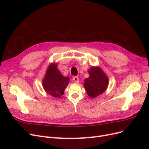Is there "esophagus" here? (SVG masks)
<instances>
[{
  "label": "esophagus",
  "instance_id": "esophagus-1",
  "mask_svg": "<svg viewBox=\"0 0 149 149\" xmlns=\"http://www.w3.org/2000/svg\"><path fill=\"white\" fill-rule=\"evenodd\" d=\"M73 81L76 83H79V78H78V76H74V77L73 78Z\"/></svg>",
  "mask_w": 149,
  "mask_h": 149
}]
</instances>
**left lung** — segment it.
<instances>
[{"label": "left lung", "instance_id": "left-lung-1", "mask_svg": "<svg viewBox=\"0 0 149 149\" xmlns=\"http://www.w3.org/2000/svg\"><path fill=\"white\" fill-rule=\"evenodd\" d=\"M89 77L84 79V87L88 95L94 98L104 93L109 84V79L100 66H92L88 70Z\"/></svg>", "mask_w": 149, "mask_h": 149}]
</instances>
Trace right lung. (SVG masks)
<instances>
[{
  "label": "right lung",
  "mask_w": 149,
  "mask_h": 149,
  "mask_svg": "<svg viewBox=\"0 0 149 149\" xmlns=\"http://www.w3.org/2000/svg\"><path fill=\"white\" fill-rule=\"evenodd\" d=\"M70 78L63 76L57 68L56 63L48 65L43 79L42 85L45 91L53 97H60L69 84Z\"/></svg>",
  "instance_id": "1"
}]
</instances>
